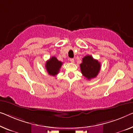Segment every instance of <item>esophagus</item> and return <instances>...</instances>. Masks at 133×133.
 <instances>
[{"instance_id":"esophagus-1","label":"esophagus","mask_w":133,"mask_h":133,"mask_svg":"<svg viewBox=\"0 0 133 133\" xmlns=\"http://www.w3.org/2000/svg\"><path fill=\"white\" fill-rule=\"evenodd\" d=\"M70 61L71 63H74V61H75V60H74V59L73 58H70Z\"/></svg>"}]
</instances>
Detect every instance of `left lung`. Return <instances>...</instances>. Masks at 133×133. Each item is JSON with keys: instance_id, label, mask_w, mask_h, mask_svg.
I'll list each match as a JSON object with an SVG mask.
<instances>
[{"instance_id": "1", "label": "left lung", "mask_w": 133, "mask_h": 133, "mask_svg": "<svg viewBox=\"0 0 133 133\" xmlns=\"http://www.w3.org/2000/svg\"><path fill=\"white\" fill-rule=\"evenodd\" d=\"M80 67L82 74L90 80L97 76L100 72L101 65L98 60L93 58L91 55H88L82 58Z\"/></svg>"}]
</instances>
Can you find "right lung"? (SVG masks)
<instances>
[{
    "mask_svg": "<svg viewBox=\"0 0 133 133\" xmlns=\"http://www.w3.org/2000/svg\"><path fill=\"white\" fill-rule=\"evenodd\" d=\"M63 63L58 61L55 57H52L45 64V67L49 75L54 76L58 74Z\"/></svg>",
    "mask_w": 133,
    "mask_h": 133,
    "instance_id": "right-lung-1",
    "label": "right lung"
}]
</instances>
